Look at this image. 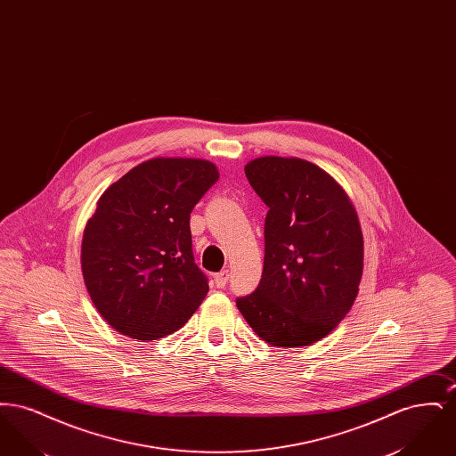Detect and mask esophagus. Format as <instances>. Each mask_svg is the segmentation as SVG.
<instances>
[{"mask_svg": "<svg viewBox=\"0 0 456 456\" xmlns=\"http://www.w3.org/2000/svg\"><path fill=\"white\" fill-rule=\"evenodd\" d=\"M229 270H222V272H218L216 273V277H214V281H216V285H217L218 289H222V287H225L227 282H229Z\"/></svg>", "mask_w": 456, "mask_h": 456, "instance_id": "obj_1", "label": "esophagus"}]
</instances>
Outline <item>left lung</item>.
<instances>
[{
	"label": "left lung",
	"instance_id": "8db88e82",
	"mask_svg": "<svg viewBox=\"0 0 456 456\" xmlns=\"http://www.w3.org/2000/svg\"><path fill=\"white\" fill-rule=\"evenodd\" d=\"M244 173L268 214L261 281L236 299L239 311L270 346H311L346 318L359 292L364 242L355 208L303 159L260 157Z\"/></svg>",
	"mask_w": 456,
	"mask_h": 456
}]
</instances>
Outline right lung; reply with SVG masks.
Listing matches in <instances>:
<instances>
[{
    "label": "right lung",
    "mask_w": 456,
    "mask_h": 456,
    "mask_svg": "<svg viewBox=\"0 0 456 456\" xmlns=\"http://www.w3.org/2000/svg\"><path fill=\"white\" fill-rule=\"evenodd\" d=\"M218 179L200 159H152L99 198L82 240V272L114 330L155 340L184 325L208 292L191 249L190 214Z\"/></svg>",
    "instance_id": "right-lung-1"
}]
</instances>
